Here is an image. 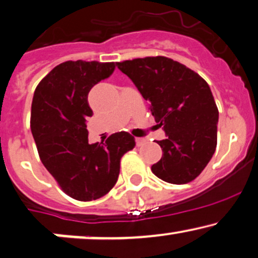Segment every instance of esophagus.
<instances>
[{"label": "esophagus", "mask_w": 258, "mask_h": 258, "mask_svg": "<svg viewBox=\"0 0 258 258\" xmlns=\"http://www.w3.org/2000/svg\"><path fill=\"white\" fill-rule=\"evenodd\" d=\"M135 142H136V145H138V146H142L146 142V140L145 139H141V138H136L135 139Z\"/></svg>", "instance_id": "esophagus-1"}]
</instances>
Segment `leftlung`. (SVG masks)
I'll use <instances>...</instances> for the list:
<instances>
[{
    "mask_svg": "<svg viewBox=\"0 0 258 258\" xmlns=\"http://www.w3.org/2000/svg\"><path fill=\"white\" fill-rule=\"evenodd\" d=\"M149 101L155 122L166 134L158 141L163 157L152 172L185 184L202 172L217 147L219 111L207 82L182 63L164 56L117 63Z\"/></svg>",
    "mask_w": 258,
    "mask_h": 258,
    "instance_id": "left-lung-1",
    "label": "left lung"
}]
</instances>
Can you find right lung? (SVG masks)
Returning <instances> with one entry per match:
<instances>
[{"instance_id":"right-lung-1","label":"right lung","mask_w":258,"mask_h":258,"mask_svg":"<svg viewBox=\"0 0 258 258\" xmlns=\"http://www.w3.org/2000/svg\"><path fill=\"white\" fill-rule=\"evenodd\" d=\"M113 62L67 61L39 82L31 109V130L44 166L66 194L79 201L106 195L119 174L120 158L135 139L114 133L104 144H88V93L112 75Z\"/></svg>"}]
</instances>
